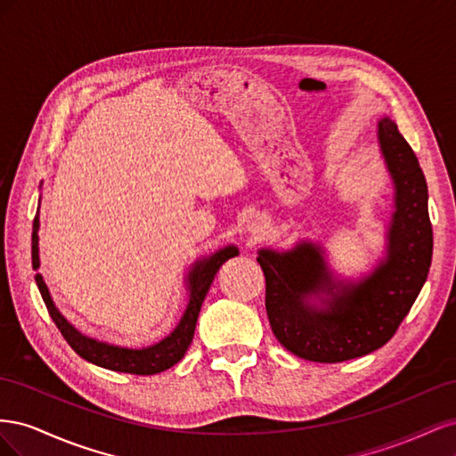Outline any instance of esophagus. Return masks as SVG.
I'll return each mask as SVG.
<instances>
[{"instance_id": "obj_1", "label": "esophagus", "mask_w": 456, "mask_h": 456, "mask_svg": "<svg viewBox=\"0 0 456 456\" xmlns=\"http://www.w3.org/2000/svg\"><path fill=\"white\" fill-rule=\"evenodd\" d=\"M247 232H249L251 236H260V233L265 232V220L260 216H251L249 223H247Z\"/></svg>"}]
</instances>
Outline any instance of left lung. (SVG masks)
Wrapping results in <instances>:
<instances>
[{
    "label": "left lung",
    "mask_w": 456,
    "mask_h": 456,
    "mask_svg": "<svg viewBox=\"0 0 456 456\" xmlns=\"http://www.w3.org/2000/svg\"><path fill=\"white\" fill-rule=\"evenodd\" d=\"M377 139L394 186L384 253L362 278H340L320 241L258 249L266 314L281 346L308 362L338 363L379 350L409 314L432 262L428 186L415 151L384 116Z\"/></svg>",
    "instance_id": "8db88e82"
}]
</instances>
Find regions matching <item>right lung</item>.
Wrapping results in <instances>:
<instances>
[{
	"instance_id": "obj_1",
	"label": "right lung",
	"mask_w": 456,
	"mask_h": 456,
	"mask_svg": "<svg viewBox=\"0 0 456 456\" xmlns=\"http://www.w3.org/2000/svg\"><path fill=\"white\" fill-rule=\"evenodd\" d=\"M238 255H240L238 247L230 243L226 247H220L218 251L211 255H205L191 262V266L184 278L188 302L181 320H178L176 327L167 337H163L159 342H154L150 344V346H142V348L118 346V344H110L99 338H93L89 335H84L66 320L57 306H54L49 287L44 281V275L36 273V283L54 325L59 327L62 337L66 338L68 344H70L77 355L84 357V360H87L89 363H94L110 370L131 372V375H156V372L169 369L183 360L191 338H194L201 305L207 293H209V287L215 280L218 268L223 266L228 258L238 256ZM32 266L34 270L39 268V207H37V215L34 218V228H32Z\"/></svg>"
}]
</instances>
